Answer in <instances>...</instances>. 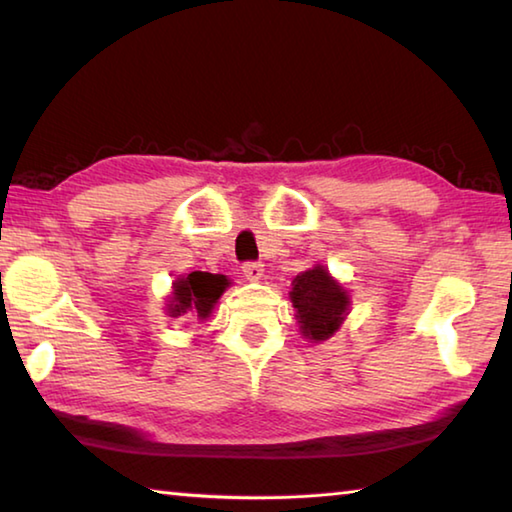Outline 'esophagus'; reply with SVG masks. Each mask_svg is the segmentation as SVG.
<instances>
[{
    "instance_id": "1",
    "label": "esophagus",
    "mask_w": 512,
    "mask_h": 512,
    "mask_svg": "<svg viewBox=\"0 0 512 512\" xmlns=\"http://www.w3.org/2000/svg\"><path fill=\"white\" fill-rule=\"evenodd\" d=\"M241 271H244V277L248 282H259L264 277V264L246 262L244 266H241Z\"/></svg>"
}]
</instances>
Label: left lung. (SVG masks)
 Returning <instances> with one entry per match:
<instances>
[{
    "label": "left lung",
    "instance_id": "left-lung-1",
    "mask_svg": "<svg viewBox=\"0 0 512 512\" xmlns=\"http://www.w3.org/2000/svg\"><path fill=\"white\" fill-rule=\"evenodd\" d=\"M289 300L296 311L302 339L323 343L339 332L350 314V293L323 264H314L293 277Z\"/></svg>",
    "mask_w": 512,
    "mask_h": 512
}]
</instances>
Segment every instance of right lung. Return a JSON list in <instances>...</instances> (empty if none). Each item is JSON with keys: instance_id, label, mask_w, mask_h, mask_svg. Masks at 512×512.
Wrapping results in <instances>:
<instances>
[{"instance_id": "add662e5", "label": "right lung", "mask_w": 512, "mask_h": 512, "mask_svg": "<svg viewBox=\"0 0 512 512\" xmlns=\"http://www.w3.org/2000/svg\"><path fill=\"white\" fill-rule=\"evenodd\" d=\"M230 280L219 273L192 271L178 275L171 284V293L164 300V314L183 320H207L214 314V307L223 291L230 287Z\"/></svg>"}]
</instances>
